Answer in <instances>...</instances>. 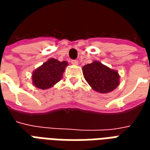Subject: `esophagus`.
Segmentation results:
<instances>
[{
    "label": "esophagus",
    "instance_id": "34e87169",
    "mask_svg": "<svg viewBox=\"0 0 150 150\" xmlns=\"http://www.w3.org/2000/svg\"><path fill=\"white\" fill-rule=\"evenodd\" d=\"M71 64L75 66H77L79 64V62L77 60H71Z\"/></svg>",
    "mask_w": 150,
    "mask_h": 150
}]
</instances>
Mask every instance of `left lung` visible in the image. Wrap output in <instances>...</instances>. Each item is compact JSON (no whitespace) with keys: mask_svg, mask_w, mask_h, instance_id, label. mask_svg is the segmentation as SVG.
Segmentation results:
<instances>
[{"mask_svg":"<svg viewBox=\"0 0 150 150\" xmlns=\"http://www.w3.org/2000/svg\"><path fill=\"white\" fill-rule=\"evenodd\" d=\"M83 73L91 88L102 94L114 91L120 84L118 71L109 68L99 61H93L83 66Z\"/></svg>","mask_w":150,"mask_h":150,"instance_id":"1","label":"left lung"}]
</instances>
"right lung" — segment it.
I'll list each match as a JSON object with an SVG mask.
<instances>
[{
  "mask_svg": "<svg viewBox=\"0 0 150 150\" xmlns=\"http://www.w3.org/2000/svg\"><path fill=\"white\" fill-rule=\"evenodd\" d=\"M67 65L68 63L66 61L59 62L53 58L48 59L33 72V85L42 90L52 88L62 78L63 72Z\"/></svg>",
  "mask_w": 150,
  "mask_h": 150,
  "instance_id": "right-lung-1",
  "label": "right lung"
}]
</instances>
